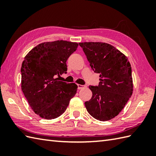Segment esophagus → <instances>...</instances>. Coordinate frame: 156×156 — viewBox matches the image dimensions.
Segmentation results:
<instances>
[{
  "instance_id": "esophagus-1",
  "label": "esophagus",
  "mask_w": 156,
  "mask_h": 156,
  "mask_svg": "<svg viewBox=\"0 0 156 156\" xmlns=\"http://www.w3.org/2000/svg\"><path fill=\"white\" fill-rule=\"evenodd\" d=\"M84 87H85V86L81 85V84H78V90H80V89L83 88Z\"/></svg>"
}]
</instances>
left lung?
Masks as SVG:
<instances>
[{"label": "left lung", "mask_w": 156, "mask_h": 156, "mask_svg": "<svg viewBox=\"0 0 156 156\" xmlns=\"http://www.w3.org/2000/svg\"><path fill=\"white\" fill-rule=\"evenodd\" d=\"M79 45L91 68L100 74L98 87L89 86L92 97L85 102V107L97 120H111L123 109L133 93L130 63L127 56L107 43L82 42Z\"/></svg>", "instance_id": "1"}]
</instances>
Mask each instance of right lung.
Here are the masks:
<instances>
[{
	"instance_id": "1",
	"label": "right lung",
	"mask_w": 156,
	"mask_h": 156,
	"mask_svg": "<svg viewBox=\"0 0 156 156\" xmlns=\"http://www.w3.org/2000/svg\"><path fill=\"white\" fill-rule=\"evenodd\" d=\"M78 45L76 42L64 40L43 42L23 61L21 90L32 110L40 117H59L77 92L75 83L68 84L55 77L66 74V61Z\"/></svg>"
}]
</instances>
